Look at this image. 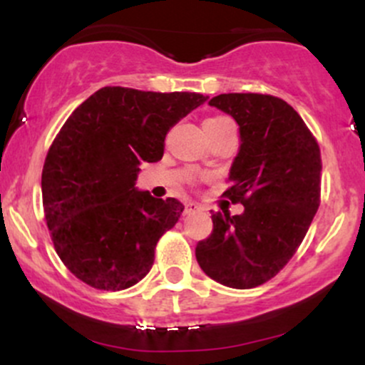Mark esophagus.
I'll use <instances>...</instances> for the list:
<instances>
[{
  "mask_svg": "<svg viewBox=\"0 0 365 365\" xmlns=\"http://www.w3.org/2000/svg\"><path fill=\"white\" fill-rule=\"evenodd\" d=\"M197 211H202V206L197 202H187L185 204V215H192V212H197Z\"/></svg>",
  "mask_w": 365,
  "mask_h": 365,
  "instance_id": "obj_1",
  "label": "esophagus"
}]
</instances>
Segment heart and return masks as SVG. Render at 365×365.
Masks as SVG:
<instances>
[{"mask_svg":"<svg viewBox=\"0 0 365 365\" xmlns=\"http://www.w3.org/2000/svg\"><path fill=\"white\" fill-rule=\"evenodd\" d=\"M209 120H216V118H209Z\"/></svg>","mask_w":365,"mask_h":365,"instance_id":"heart-1","label":"heart"}]
</instances>
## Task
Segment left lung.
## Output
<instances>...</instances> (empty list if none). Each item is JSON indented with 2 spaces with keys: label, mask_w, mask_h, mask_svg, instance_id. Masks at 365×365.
Here are the masks:
<instances>
[{
  "label": "left lung",
  "mask_w": 365,
  "mask_h": 365,
  "mask_svg": "<svg viewBox=\"0 0 365 365\" xmlns=\"http://www.w3.org/2000/svg\"><path fill=\"white\" fill-rule=\"evenodd\" d=\"M209 106L238 123L225 194L244 212H212L195 257L211 279L245 290L278 274L302 244L319 207L321 150L299 113L274 96L220 94Z\"/></svg>",
  "instance_id": "8db88e82"
}]
</instances>
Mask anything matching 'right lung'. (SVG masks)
Instances as JSON below:
<instances>
[{"label":"right lung","mask_w":365,"mask_h":365,"mask_svg":"<svg viewBox=\"0 0 365 365\" xmlns=\"http://www.w3.org/2000/svg\"><path fill=\"white\" fill-rule=\"evenodd\" d=\"M206 96L103 87L65 121L46 156L43 206L56 254L83 283L118 292L149 273L183 204L135 187L173 125Z\"/></svg>","instance_id":"right-lung-1"}]
</instances>
